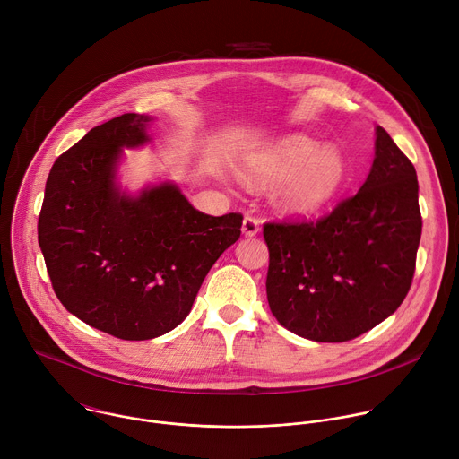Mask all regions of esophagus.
Masks as SVG:
<instances>
[{
  "mask_svg": "<svg viewBox=\"0 0 459 459\" xmlns=\"http://www.w3.org/2000/svg\"><path fill=\"white\" fill-rule=\"evenodd\" d=\"M241 232H243V236H245V238H252V236H255V234L259 232V221H257V220H254V218H250V216H247V218L243 220Z\"/></svg>",
  "mask_w": 459,
  "mask_h": 459,
  "instance_id": "esophagus-1",
  "label": "esophagus"
}]
</instances>
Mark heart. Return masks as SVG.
<instances>
[{"mask_svg":"<svg viewBox=\"0 0 459 459\" xmlns=\"http://www.w3.org/2000/svg\"><path fill=\"white\" fill-rule=\"evenodd\" d=\"M236 169L248 185L276 183L271 204L289 218L321 214L342 198L349 183L345 154L299 133L241 154Z\"/></svg>","mask_w":459,"mask_h":459,"instance_id":"heart-1","label":"heart"}]
</instances>
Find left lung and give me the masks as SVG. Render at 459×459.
<instances>
[{"instance_id":"left-lung-1","label":"left lung","mask_w":459,"mask_h":459,"mask_svg":"<svg viewBox=\"0 0 459 459\" xmlns=\"http://www.w3.org/2000/svg\"><path fill=\"white\" fill-rule=\"evenodd\" d=\"M264 238L278 323L312 342L354 340L394 314L411 289L421 238L416 169L377 125L354 198L317 223H267Z\"/></svg>"}]
</instances>
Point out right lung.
Here are the masks:
<instances>
[{
    "label": "right lung",
    "instance_id": "right-lung-1",
    "mask_svg": "<svg viewBox=\"0 0 459 459\" xmlns=\"http://www.w3.org/2000/svg\"><path fill=\"white\" fill-rule=\"evenodd\" d=\"M156 117L126 112L89 133L50 169L38 241L57 299L94 329L142 342L188 316L218 257L239 239L241 214L195 211L161 179L130 192L125 149L152 142Z\"/></svg>",
    "mask_w": 459,
    "mask_h": 459
}]
</instances>
